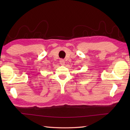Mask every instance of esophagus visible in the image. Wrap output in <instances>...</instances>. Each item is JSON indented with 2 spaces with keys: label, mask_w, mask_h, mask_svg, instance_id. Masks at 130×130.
Instances as JSON below:
<instances>
[{
  "label": "esophagus",
  "mask_w": 130,
  "mask_h": 130,
  "mask_svg": "<svg viewBox=\"0 0 130 130\" xmlns=\"http://www.w3.org/2000/svg\"><path fill=\"white\" fill-rule=\"evenodd\" d=\"M65 61H64V60H63V59H61L60 60V63L61 65H65Z\"/></svg>",
  "instance_id": "obj_1"
}]
</instances>
